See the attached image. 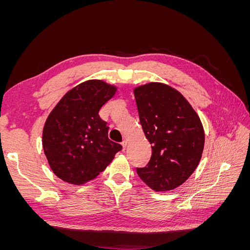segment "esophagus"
<instances>
[{
  "label": "esophagus",
  "mask_w": 250,
  "mask_h": 250,
  "mask_svg": "<svg viewBox=\"0 0 250 250\" xmlns=\"http://www.w3.org/2000/svg\"><path fill=\"white\" fill-rule=\"evenodd\" d=\"M127 145H128V141H127V140H124V141L122 142V147H123V150H125V149H126Z\"/></svg>",
  "instance_id": "34e87169"
}]
</instances>
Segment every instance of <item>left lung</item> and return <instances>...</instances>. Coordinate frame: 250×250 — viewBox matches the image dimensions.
<instances>
[{"label":"left lung","instance_id":"8db88e82","mask_svg":"<svg viewBox=\"0 0 250 250\" xmlns=\"http://www.w3.org/2000/svg\"><path fill=\"white\" fill-rule=\"evenodd\" d=\"M140 122L151 144L147 167L140 178L156 192L183 185L197 168L204 148V129L197 112L177 89L161 82L134 87Z\"/></svg>","mask_w":250,"mask_h":250}]
</instances>
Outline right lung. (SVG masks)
Masks as SVG:
<instances>
[{
	"mask_svg": "<svg viewBox=\"0 0 250 250\" xmlns=\"http://www.w3.org/2000/svg\"><path fill=\"white\" fill-rule=\"evenodd\" d=\"M118 87L90 79L70 89L48 116L42 148L53 173L67 184L81 186L96 178L122 149L108 139L99 110Z\"/></svg>",
	"mask_w": 250,
	"mask_h": 250,
	"instance_id": "right-lung-1",
	"label": "right lung"
}]
</instances>
